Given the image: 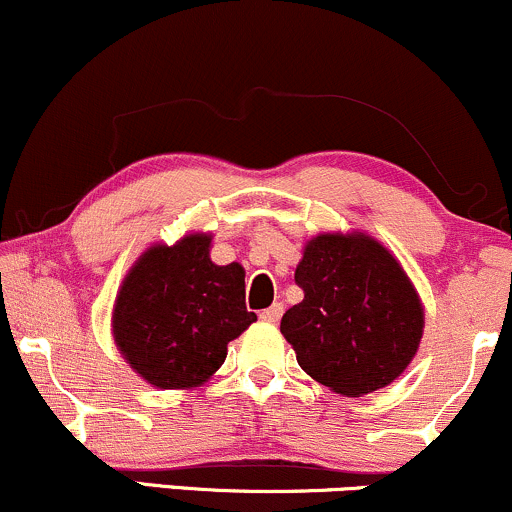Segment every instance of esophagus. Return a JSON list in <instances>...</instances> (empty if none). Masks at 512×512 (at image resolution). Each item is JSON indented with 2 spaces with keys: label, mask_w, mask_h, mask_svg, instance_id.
I'll return each instance as SVG.
<instances>
[{
  "label": "esophagus",
  "mask_w": 512,
  "mask_h": 512,
  "mask_svg": "<svg viewBox=\"0 0 512 512\" xmlns=\"http://www.w3.org/2000/svg\"><path fill=\"white\" fill-rule=\"evenodd\" d=\"M280 316H282V304L280 302H275L273 306H270V309L261 311V321H266V323H278Z\"/></svg>",
  "instance_id": "obj_1"
}]
</instances>
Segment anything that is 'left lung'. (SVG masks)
<instances>
[{
    "instance_id": "8db88e82",
    "label": "left lung",
    "mask_w": 512,
    "mask_h": 512,
    "mask_svg": "<svg viewBox=\"0 0 512 512\" xmlns=\"http://www.w3.org/2000/svg\"><path fill=\"white\" fill-rule=\"evenodd\" d=\"M304 299L280 333L311 378L359 398L398 378L419 350L424 309L390 251L364 232L318 234L294 270Z\"/></svg>"
}]
</instances>
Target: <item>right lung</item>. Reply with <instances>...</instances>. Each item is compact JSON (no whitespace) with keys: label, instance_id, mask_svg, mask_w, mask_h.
<instances>
[{"label":"right lung","instance_id":"1","mask_svg":"<svg viewBox=\"0 0 512 512\" xmlns=\"http://www.w3.org/2000/svg\"><path fill=\"white\" fill-rule=\"evenodd\" d=\"M210 234L143 251L119 287L112 335L150 386L196 388L220 369L227 345L256 321L244 302V268L210 261Z\"/></svg>","mask_w":512,"mask_h":512}]
</instances>
